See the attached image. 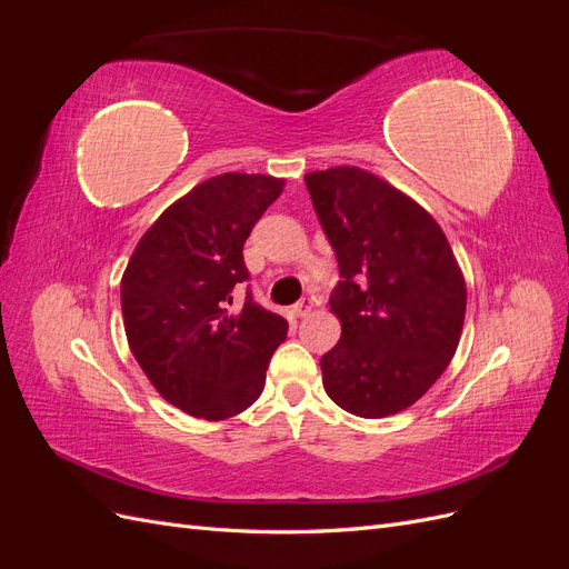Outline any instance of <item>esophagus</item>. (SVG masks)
Here are the masks:
<instances>
[{
  "label": "esophagus",
  "instance_id": "esophagus-1",
  "mask_svg": "<svg viewBox=\"0 0 569 569\" xmlns=\"http://www.w3.org/2000/svg\"><path fill=\"white\" fill-rule=\"evenodd\" d=\"M311 311H313V301H311V299H301L299 303L291 306V313H295L297 318H306V316H311Z\"/></svg>",
  "mask_w": 569,
  "mask_h": 569
}]
</instances>
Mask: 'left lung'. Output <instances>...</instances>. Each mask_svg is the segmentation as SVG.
<instances>
[{"label":"left lung","instance_id":"1","mask_svg":"<svg viewBox=\"0 0 569 569\" xmlns=\"http://www.w3.org/2000/svg\"><path fill=\"white\" fill-rule=\"evenodd\" d=\"M303 180L341 274L330 301L341 337L320 358L325 391L358 418L396 416L458 349L462 270L439 222L370 170L337 166Z\"/></svg>","mask_w":569,"mask_h":569}]
</instances>
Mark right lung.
<instances>
[{"label": "right lung", "instance_id": "obj_1", "mask_svg": "<svg viewBox=\"0 0 569 569\" xmlns=\"http://www.w3.org/2000/svg\"><path fill=\"white\" fill-rule=\"evenodd\" d=\"M284 180L222 173L173 201L137 242L120 280L130 351L168 403L228 420L266 385L287 320L232 289L249 278L244 242Z\"/></svg>", "mask_w": 569, "mask_h": 569}]
</instances>
